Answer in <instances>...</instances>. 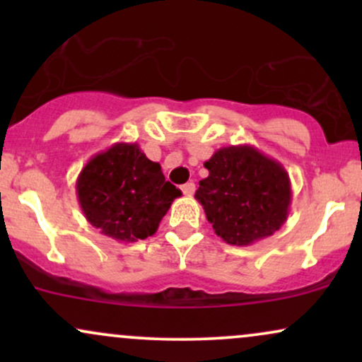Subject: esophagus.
<instances>
[{"mask_svg":"<svg viewBox=\"0 0 362 362\" xmlns=\"http://www.w3.org/2000/svg\"><path fill=\"white\" fill-rule=\"evenodd\" d=\"M182 192L185 195H192L195 192V184L194 182H187V184L182 185Z\"/></svg>","mask_w":362,"mask_h":362,"instance_id":"esophagus-1","label":"esophagus"}]
</instances>
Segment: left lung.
I'll use <instances>...</instances> for the list:
<instances>
[{
	"label": "left lung",
	"instance_id": "left-lung-1",
	"mask_svg": "<svg viewBox=\"0 0 362 362\" xmlns=\"http://www.w3.org/2000/svg\"><path fill=\"white\" fill-rule=\"evenodd\" d=\"M204 167L195 199L214 233L226 243L247 247L281 230L289 214V173L277 160L250 144L219 148Z\"/></svg>",
	"mask_w": 362,
	"mask_h": 362
}]
</instances>
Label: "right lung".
Instances as JSON below:
<instances>
[{"label":"right lung","mask_w":362,"mask_h":362,"mask_svg":"<svg viewBox=\"0 0 362 362\" xmlns=\"http://www.w3.org/2000/svg\"><path fill=\"white\" fill-rule=\"evenodd\" d=\"M86 221L124 243L155 235L180 189L165 180L160 163L148 160L138 143H115L91 156L76 180Z\"/></svg>","instance_id":"1"}]
</instances>
